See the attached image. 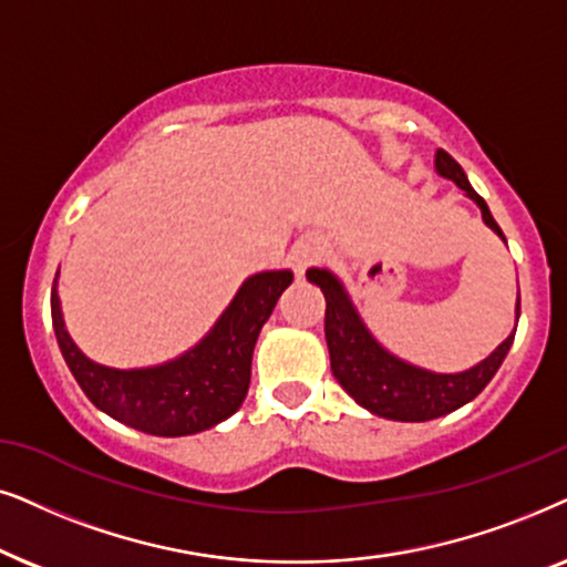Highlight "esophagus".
<instances>
[{
    "mask_svg": "<svg viewBox=\"0 0 567 567\" xmlns=\"http://www.w3.org/2000/svg\"><path fill=\"white\" fill-rule=\"evenodd\" d=\"M323 256H327V248L319 238H306L300 240V244L292 248V267H296L298 275H303L308 267H313V264H319Z\"/></svg>",
    "mask_w": 567,
    "mask_h": 567,
    "instance_id": "1",
    "label": "esophagus"
}]
</instances>
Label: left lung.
Returning <instances> with one entry per match:
<instances>
[{
	"label": "left lung",
	"instance_id": "left-lung-1",
	"mask_svg": "<svg viewBox=\"0 0 567 567\" xmlns=\"http://www.w3.org/2000/svg\"><path fill=\"white\" fill-rule=\"evenodd\" d=\"M435 171L443 178L454 181L462 192H466V196L482 209V220H485L487 228L495 230L505 240L501 225L489 215L487 202L474 192L464 168L446 150H437L435 153ZM306 277L308 282L319 285L323 298H327L323 331H327L331 373H334L339 386L354 402L386 420L425 422L443 417V414L472 402L493 381V375L503 365L505 354L511 350L513 337H516V331H511L508 339L503 344H497L495 352H489V358L477 362L470 371L433 373L425 371V368L412 365V362L399 360L396 354L383 350L371 331H368L365 323H362L360 313L354 311L344 285L329 269L313 267L306 271ZM518 313L520 300L516 303V321Z\"/></svg>",
	"mask_w": 567,
	"mask_h": 567
}]
</instances>
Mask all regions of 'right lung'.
Here are the masks:
<instances>
[{
    "mask_svg": "<svg viewBox=\"0 0 567 567\" xmlns=\"http://www.w3.org/2000/svg\"><path fill=\"white\" fill-rule=\"evenodd\" d=\"M290 282V269L248 277L199 344L163 365L134 371L101 365L80 352L64 327L56 285L51 319L66 365L97 410L150 435H194L228 420L244 404L256 337Z\"/></svg>",
    "mask_w": 567,
    "mask_h": 567,
    "instance_id": "right-lung-1",
    "label": "right lung"
}]
</instances>
